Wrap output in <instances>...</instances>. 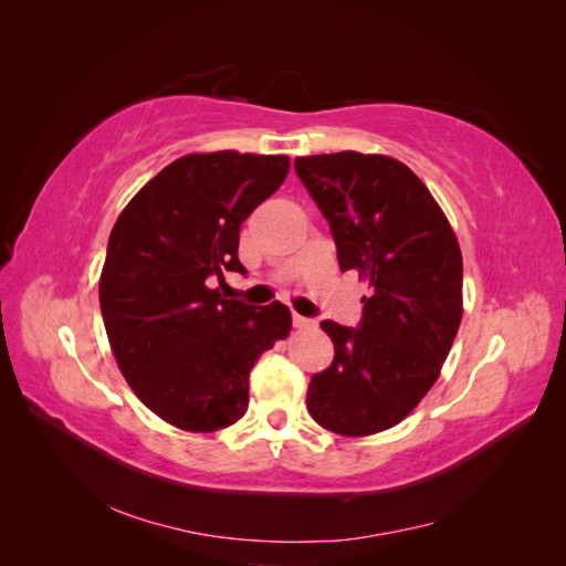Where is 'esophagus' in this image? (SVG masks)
<instances>
[{"instance_id": "1", "label": "esophagus", "mask_w": 566, "mask_h": 566, "mask_svg": "<svg viewBox=\"0 0 566 566\" xmlns=\"http://www.w3.org/2000/svg\"><path fill=\"white\" fill-rule=\"evenodd\" d=\"M293 323H295V328H314V325H316L314 318H306V316H300V314H293Z\"/></svg>"}]
</instances>
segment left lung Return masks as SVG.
I'll return each instance as SVG.
<instances>
[{
  "label": "left lung",
  "mask_w": 566,
  "mask_h": 566,
  "mask_svg": "<svg viewBox=\"0 0 566 566\" xmlns=\"http://www.w3.org/2000/svg\"><path fill=\"white\" fill-rule=\"evenodd\" d=\"M295 172L328 219L342 271L370 281L356 328L321 321L333 364L306 389L312 418L335 434L399 424L447 361L462 318V256L427 186L387 156H306Z\"/></svg>",
  "instance_id": "obj_1"
}]
</instances>
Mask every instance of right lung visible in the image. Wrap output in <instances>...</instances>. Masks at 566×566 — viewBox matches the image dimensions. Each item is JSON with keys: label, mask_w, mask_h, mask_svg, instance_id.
I'll use <instances>...</instances> for the list:
<instances>
[{"label": "right lung", "mask_w": 566, "mask_h": 566, "mask_svg": "<svg viewBox=\"0 0 566 566\" xmlns=\"http://www.w3.org/2000/svg\"><path fill=\"white\" fill-rule=\"evenodd\" d=\"M287 156L219 150L167 165L117 217L98 302L119 373L153 413L217 432L248 410L256 358L287 337L281 302L224 300L208 279L245 273L241 224L279 191Z\"/></svg>", "instance_id": "add662e5"}]
</instances>
